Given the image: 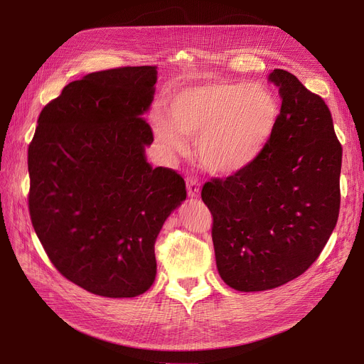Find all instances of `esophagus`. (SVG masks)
I'll use <instances>...</instances> for the list:
<instances>
[{
  "instance_id": "34e87169",
  "label": "esophagus",
  "mask_w": 364,
  "mask_h": 364,
  "mask_svg": "<svg viewBox=\"0 0 364 364\" xmlns=\"http://www.w3.org/2000/svg\"><path fill=\"white\" fill-rule=\"evenodd\" d=\"M187 193L190 198H198L200 193V186L196 180L188 178L187 180Z\"/></svg>"
}]
</instances>
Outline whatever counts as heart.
I'll return each mask as SVG.
<instances>
[{
	"mask_svg": "<svg viewBox=\"0 0 364 364\" xmlns=\"http://www.w3.org/2000/svg\"><path fill=\"white\" fill-rule=\"evenodd\" d=\"M169 119L153 117L159 143L183 153L186 139H196L200 164L211 174L228 177L250 168L270 144L280 106L273 91L259 82L208 81L172 95Z\"/></svg>",
	"mask_w": 364,
	"mask_h": 364,
	"instance_id": "obj_1",
	"label": "heart"
}]
</instances>
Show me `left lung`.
I'll return each mask as SVG.
<instances>
[{"instance_id":"8db88e82","label":"left lung","mask_w":364,"mask_h":364,"mask_svg":"<svg viewBox=\"0 0 364 364\" xmlns=\"http://www.w3.org/2000/svg\"><path fill=\"white\" fill-rule=\"evenodd\" d=\"M269 80L282 97L270 144L250 168L202 188L218 273L240 292L307 272L339 215L342 147L328 105L288 70L274 69Z\"/></svg>"}]
</instances>
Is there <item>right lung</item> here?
<instances>
[{
	"label": "right lung",
	"mask_w": 364,
	"mask_h": 364,
	"mask_svg": "<svg viewBox=\"0 0 364 364\" xmlns=\"http://www.w3.org/2000/svg\"><path fill=\"white\" fill-rule=\"evenodd\" d=\"M156 73L127 66L68 84L41 110L28 149L33 230L59 273L94 295L150 288L156 237L187 196L177 171L144 155Z\"/></svg>",
	"instance_id": "right-lung-1"
}]
</instances>
